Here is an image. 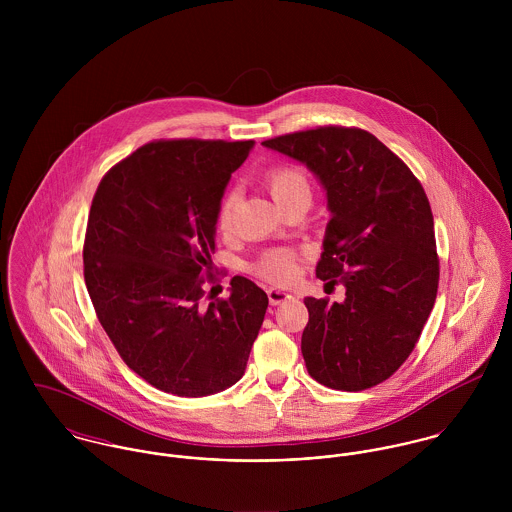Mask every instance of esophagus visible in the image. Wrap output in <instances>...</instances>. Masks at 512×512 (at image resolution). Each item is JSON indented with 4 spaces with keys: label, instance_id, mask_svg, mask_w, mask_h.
<instances>
[{
    "label": "esophagus",
    "instance_id": "1",
    "mask_svg": "<svg viewBox=\"0 0 512 512\" xmlns=\"http://www.w3.org/2000/svg\"><path fill=\"white\" fill-rule=\"evenodd\" d=\"M268 297H270L272 305H280V303L292 299V293L288 292V290H280V288H270L268 290Z\"/></svg>",
    "mask_w": 512,
    "mask_h": 512
}]
</instances>
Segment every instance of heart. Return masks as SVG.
I'll use <instances>...</instances> for the list:
<instances>
[{"instance_id":"b5f03b06","label":"heart","mask_w":512,"mask_h":512,"mask_svg":"<svg viewBox=\"0 0 512 512\" xmlns=\"http://www.w3.org/2000/svg\"><path fill=\"white\" fill-rule=\"evenodd\" d=\"M264 187L272 199L286 211L295 203H311V183L303 169L295 165H276L264 173ZM238 195L230 191L220 201L217 226L220 232H230L236 222ZM256 274L272 284H290L299 270V256L293 250L266 252L254 266Z\"/></svg>"}]
</instances>
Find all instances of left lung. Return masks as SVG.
Listing matches in <instances>:
<instances>
[{"mask_svg": "<svg viewBox=\"0 0 512 512\" xmlns=\"http://www.w3.org/2000/svg\"><path fill=\"white\" fill-rule=\"evenodd\" d=\"M305 163L331 220L315 274L345 301L305 297L301 353L319 384L357 392L390 378L414 351L436 303L434 217L408 165L361 128L323 126L262 142Z\"/></svg>", "mask_w": 512, "mask_h": 512, "instance_id": "left-lung-1", "label": "left lung"}]
</instances>
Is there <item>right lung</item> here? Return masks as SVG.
<instances>
[{"label": "right lung", "instance_id": "add662e5", "mask_svg": "<svg viewBox=\"0 0 512 512\" xmlns=\"http://www.w3.org/2000/svg\"><path fill=\"white\" fill-rule=\"evenodd\" d=\"M252 147L149 142L92 199L82 260L94 311L124 363L167 394L199 398L238 382L262 327L268 295L248 278L203 303L220 201Z\"/></svg>", "mask_w": 512, "mask_h": 512}]
</instances>
